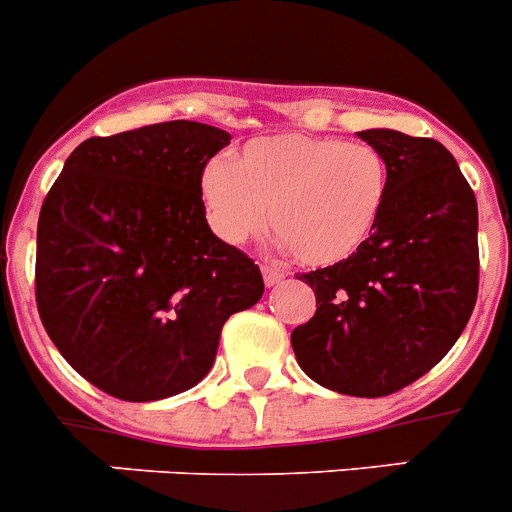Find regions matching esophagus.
<instances>
[{
  "label": "esophagus",
  "mask_w": 512,
  "mask_h": 512,
  "mask_svg": "<svg viewBox=\"0 0 512 512\" xmlns=\"http://www.w3.org/2000/svg\"><path fill=\"white\" fill-rule=\"evenodd\" d=\"M262 277H265V285L267 287H272V285H277V282H282L285 280V272L282 270H277V267H262Z\"/></svg>",
  "instance_id": "34e87169"
}]
</instances>
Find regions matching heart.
<instances>
[{
  "instance_id": "b5f03b06",
  "label": "heart",
  "mask_w": 512,
  "mask_h": 512,
  "mask_svg": "<svg viewBox=\"0 0 512 512\" xmlns=\"http://www.w3.org/2000/svg\"><path fill=\"white\" fill-rule=\"evenodd\" d=\"M212 232L240 245L267 222L297 262L335 267L375 235L388 207L390 167L377 147L282 132L250 140L235 162L215 155L200 172Z\"/></svg>"
}]
</instances>
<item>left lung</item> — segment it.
<instances>
[{
	"mask_svg": "<svg viewBox=\"0 0 512 512\" xmlns=\"http://www.w3.org/2000/svg\"><path fill=\"white\" fill-rule=\"evenodd\" d=\"M390 167L375 235L352 260L305 272L317 310L292 330L307 377L382 398L433 370L478 300V202L455 157L430 137L357 132Z\"/></svg>",
	"mask_w": 512,
	"mask_h": 512,
	"instance_id": "obj_1",
	"label": "left lung"
}]
</instances>
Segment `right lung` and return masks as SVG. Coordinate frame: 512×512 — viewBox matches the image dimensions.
I'll return each instance as SVG.
<instances>
[{"instance_id":"1","label":"right lung","mask_w":512,"mask_h":512,"mask_svg":"<svg viewBox=\"0 0 512 512\" xmlns=\"http://www.w3.org/2000/svg\"><path fill=\"white\" fill-rule=\"evenodd\" d=\"M232 137L175 119L89 137L37 225V310L64 360L130 403L195 388L227 317L265 292L260 267L212 235L200 172Z\"/></svg>"}]
</instances>
